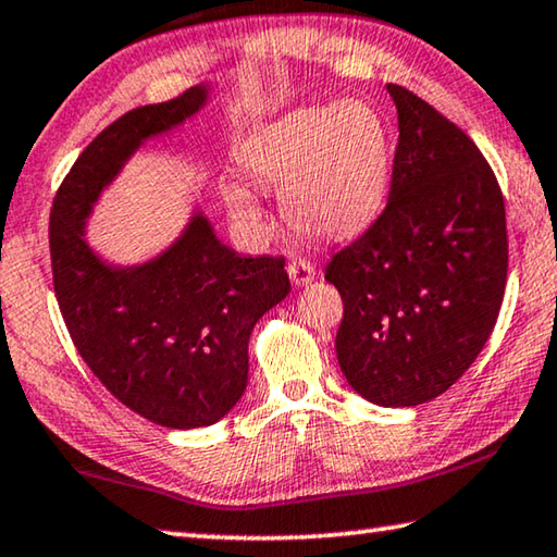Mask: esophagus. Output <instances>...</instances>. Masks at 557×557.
<instances>
[{
	"instance_id": "esophagus-1",
	"label": "esophagus",
	"mask_w": 557,
	"mask_h": 557,
	"mask_svg": "<svg viewBox=\"0 0 557 557\" xmlns=\"http://www.w3.org/2000/svg\"><path fill=\"white\" fill-rule=\"evenodd\" d=\"M288 276L296 286H306L315 278V267L306 259H294L288 263Z\"/></svg>"
}]
</instances>
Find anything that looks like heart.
I'll return each instance as SVG.
<instances>
[{"mask_svg":"<svg viewBox=\"0 0 557 557\" xmlns=\"http://www.w3.org/2000/svg\"><path fill=\"white\" fill-rule=\"evenodd\" d=\"M244 169L284 188V212L313 237H347L382 208L388 183V136L372 107H310L269 124L244 146ZM239 218H257L251 195L234 190Z\"/></svg>","mask_w":557,"mask_h":557,"instance_id":"heart-1","label":"heart"}]
</instances>
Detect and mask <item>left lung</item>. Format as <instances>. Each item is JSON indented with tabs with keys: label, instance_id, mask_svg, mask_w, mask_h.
Returning a JSON list of instances; mask_svg holds the SVG:
<instances>
[{
	"label": "left lung",
	"instance_id": "left-lung-1",
	"mask_svg": "<svg viewBox=\"0 0 557 557\" xmlns=\"http://www.w3.org/2000/svg\"><path fill=\"white\" fill-rule=\"evenodd\" d=\"M398 144L379 218L333 253L325 281L343 296L337 362L379 406L447 392L482 352L509 269L499 181L460 126L388 83Z\"/></svg>",
	"mask_w": 557,
	"mask_h": 557
}]
</instances>
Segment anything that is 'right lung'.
<instances>
[{"mask_svg":"<svg viewBox=\"0 0 557 557\" xmlns=\"http://www.w3.org/2000/svg\"><path fill=\"white\" fill-rule=\"evenodd\" d=\"M205 87L122 114L85 146L48 222L53 290L73 345L107 392L163 428L212 425L247 388L249 335L290 290L284 257H239L202 214L156 261L116 269L83 239L90 205L136 146L195 114Z\"/></svg>","mask_w":557,"mask_h":557,"instance_id":"add662e5","label":"right lung"}]
</instances>
